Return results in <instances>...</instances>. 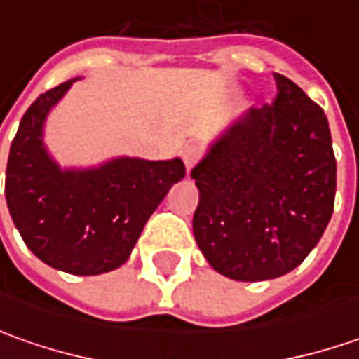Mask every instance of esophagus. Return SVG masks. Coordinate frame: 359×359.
<instances>
[{
  "label": "esophagus",
  "mask_w": 359,
  "mask_h": 359,
  "mask_svg": "<svg viewBox=\"0 0 359 359\" xmlns=\"http://www.w3.org/2000/svg\"><path fill=\"white\" fill-rule=\"evenodd\" d=\"M201 151L200 147H196V145H187L186 149H184V163H186V170L189 172L196 163H198V159H200Z\"/></svg>",
  "instance_id": "1"
}]
</instances>
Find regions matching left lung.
Instances as JSON below:
<instances>
[{
	"mask_svg": "<svg viewBox=\"0 0 359 359\" xmlns=\"http://www.w3.org/2000/svg\"><path fill=\"white\" fill-rule=\"evenodd\" d=\"M273 104L250 107L191 170L200 189L194 238L208 264L238 282L297 268L330 224L336 158L324 109L273 74Z\"/></svg>",
	"mask_w": 359,
	"mask_h": 359,
	"instance_id": "8db88e82",
	"label": "left lung"
}]
</instances>
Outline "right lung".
Segmentation results:
<instances>
[{"label":"right lung","instance_id":"1","mask_svg":"<svg viewBox=\"0 0 359 359\" xmlns=\"http://www.w3.org/2000/svg\"><path fill=\"white\" fill-rule=\"evenodd\" d=\"M74 81L41 93L23 114L9 147L6 201L25 245L43 264L97 276L128 262L145 222L184 180L186 165L180 158H116L62 170L43 144V123Z\"/></svg>","mask_w":359,"mask_h":359}]
</instances>
